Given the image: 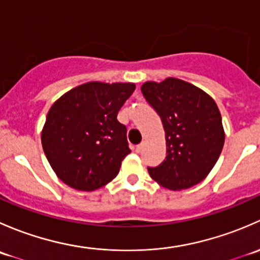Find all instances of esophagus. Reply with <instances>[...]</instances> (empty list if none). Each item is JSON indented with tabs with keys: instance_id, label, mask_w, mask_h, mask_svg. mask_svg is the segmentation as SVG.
Listing matches in <instances>:
<instances>
[{
	"instance_id": "obj_1",
	"label": "esophagus",
	"mask_w": 260,
	"mask_h": 260,
	"mask_svg": "<svg viewBox=\"0 0 260 260\" xmlns=\"http://www.w3.org/2000/svg\"><path fill=\"white\" fill-rule=\"evenodd\" d=\"M143 148H145V142H142V143H141V145H138L137 147H136V151L141 152Z\"/></svg>"
}]
</instances>
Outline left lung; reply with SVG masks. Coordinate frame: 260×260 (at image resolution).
Wrapping results in <instances>:
<instances>
[{"instance_id": "8db88e82", "label": "left lung", "mask_w": 260, "mask_h": 260, "mask_svg": "<svg viewBox=\"0 0 260 260\" xmlns=\"http://www.w3.org/2000/svg\"><path fill=\"white\" fill-rule=\"evenodd\" d=\"M143 96L161 117L166 159L148 174L158 185L183 190L201 182L216 164L225 141L221 114L203 89L177 78L146 81Z\"/></svg>"}]
</instances>
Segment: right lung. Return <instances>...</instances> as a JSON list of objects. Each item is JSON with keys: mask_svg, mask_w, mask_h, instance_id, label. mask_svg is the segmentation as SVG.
Segmentation results:
<instances>
[{"mask_svg": "<svg viewBox=\"0 0 260 260\" xmlns=\"http://www.w3.org/2000/svg\"><path fill=\"white\" fill-rule=\"evenodd\" d=\"M135 89L133 83L89 81L52 104L41 143L62 182L75 190L94 191L117 176L131 152L127 128L117 114Z\"/></svg>", "mask_w": 260, "mask_h": 260, "instance_id": "obj_1", "label": "right lung"}]
</instances>
